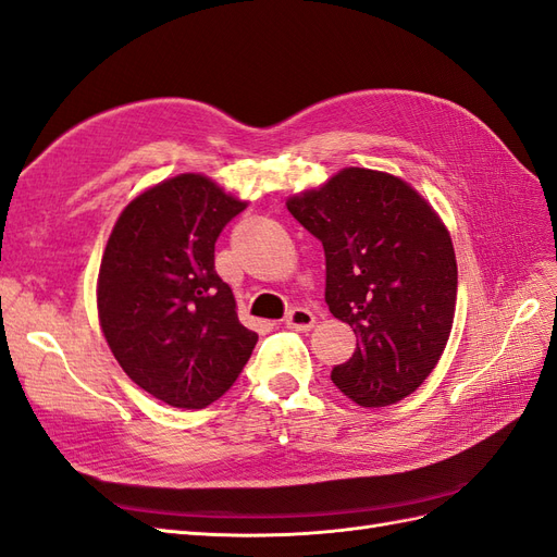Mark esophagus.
I'll return each instance as SVG.
<instances>
[{"instance_id":"esophagus-1","label":"esophagus","mask_w":557,"mask_h":557,"mask_svg":"<svg viewBox=\"0 0 557 557\" xmlns=\"http://www.w3.org/2000/svg\"><path fill=\"white\" fill-rule=\"evenodd\" d=\"M284 324L294 331H310L314 326V314L308 308H292L284 317Z\"/></svg>"}]
</instances>
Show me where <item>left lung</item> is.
I'll return each mask as SVG.
<instances>
[{
    "mask_svg": "<svg viewBox=\"0 0 557 557\" xmlns=\"http://www.w3.org/2000/svg\"><path fill=\"white\" fill-rule=\"evenodd\" d=\"M287 210L322 243L326 306L357 336L331 380L359 406L401 401L434 371L453 329L448 228L406 182L363 168L289 198Z\"/></svg>",
    "mask_w": 557,
    "mask_h": 557,
    "instance_id": "obj_1",
    "label": "left lung"
}]
</instances>
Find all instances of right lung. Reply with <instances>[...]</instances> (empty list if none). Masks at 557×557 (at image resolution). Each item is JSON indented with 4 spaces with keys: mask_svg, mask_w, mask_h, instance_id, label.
Instances as JSON below:
<instances>
[{
    "mask_svg": "<svg viewBox=\"0 0 557 557\" xmlns=\"http://www.w3.org/2000/svg\"><path fill=\"white\" fill-rule=\"evenodd\" d=\"M245 208L202 174H180L137 196L109 235L100 326L133 383L168 406L216 401L259 341L214 270L216 237Z\"/></svg>",
    "mask_w": 557,
    "mask_h": 557,
    "instance_id": "obj_1",
    "label": "right lung"
}]
</instances>
